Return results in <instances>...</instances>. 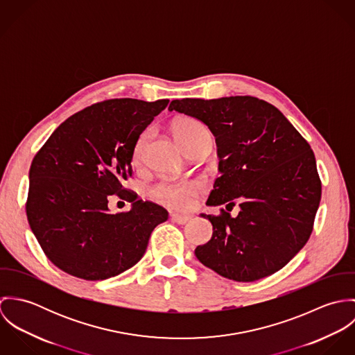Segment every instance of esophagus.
Masks as SVG:
<instances>
[{"label": "esophagus", "instance_id": "esophagus-1", "mask_svg": "<svg viewBox=\"0 0 355 355\" xmlns=\"http://www.w3.org/2000/svg\"><path fill=\"white\" fill-rule=\"evenodd\" d=\"M172 220L175 221V223H178V224H186V223H189L190 220H191V216H187V214H179V213H173L172 216Z\"/></svg>", "mask_w": 355, "mask_h": 355}]
</instances>
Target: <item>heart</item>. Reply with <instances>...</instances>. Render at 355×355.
I'll use <instances>...</instances> for the list:
<instances>
[{"label":"heart","mask_w":355,"mask_h":355,"mask_svg":"<svg viewBox=\"0 0 355 355\" xmlns=\"http://www.w3.org/2000/svg\"><path fill=\"white\" fill-rule=\"evenodd\" d=\"M173 135L176 141L180 144L183 149H186L190 144L200 139L201 137L209 135L206 128L198 120L191 117H183L173 123ZM146 142V134H142L134 148V159L138 161L142 157L144 148ZM205 184L200 179H186L179 182H162L154 189V196L158 201H161L171 207L186 209L191 206L196 197L201 194Z\"/></svg>","instance_id":"1"}]
</instances>
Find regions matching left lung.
Returning <instances> with one entry per match:
<instances>
[{
    "mask_svg": "<svg viewBox=\"0 0 355 355\" xmlns=\"http://www.w3.org/2000/svg\"><path fill=\"white\" fill-rule=\"evenodd\" d=\"M168 109L201 120L216 138L221 175L206 205L241 201L236 217L201 214L213 235L197 258L235 282L282 269L310 238L321 200L310 145L277 107L250 96L173 100Z\"/></svg>",
    "mask_w": 355,
    "mask_h": 355,
    "instance_id": "left-lung-1",
    "label": "left lung"
}]
</instances>
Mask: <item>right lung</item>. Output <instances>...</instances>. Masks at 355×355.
I'll return each instance as SVG.
<instances>
[{
    "instance_id": "1",
    "label": "right lung",
    "mask_w": 355,
    "mask_h": 355,
    "mask_svg": "<svg viewBox=\"0 0 355 355\" xmlns=\"http://www.w3.org/2000/svg\"><path fill=\"white\" fill-rule=\"evenodd\" d=\"M169 100L116 98L61 123L35 154L26 211L44 253L68 275L105 280L134 266L168 211L123 189L139 135ZM132 202L110 215L109 195Z\"/></svg>"
}]
</instances>
